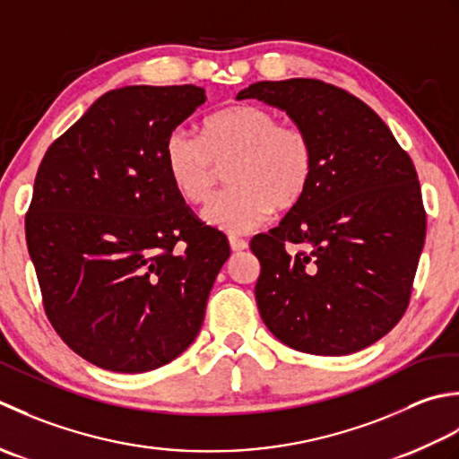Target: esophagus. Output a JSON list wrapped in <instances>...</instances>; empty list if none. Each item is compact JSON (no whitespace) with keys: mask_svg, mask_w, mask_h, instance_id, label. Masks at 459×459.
<instances>
[{"mask_svg":"<svg viewBox=\"0 0 459 459\" xmlns=\"http://www.w3.org/2000/svg\"><path fill=\"white\" fill-rule=\"evenodd\" d=\"M230 247H231V251H243V249H247V241L243 238L230 236Z\"/></svg>","mask_w":459,"mask_h":459,"instance_id":"obj_1","label":"esophagus"}]
</instances>
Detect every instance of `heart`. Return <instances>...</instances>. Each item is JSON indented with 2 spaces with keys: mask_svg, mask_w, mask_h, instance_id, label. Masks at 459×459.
Here are the masks:
<instances>
[{
  "mask_svg": "<svg viewBox=\"0 0 459 459\" xmlns=\"http://www.w3.org/2000/svg\"><path fill=\"white\" fill-rule=\"evenodd\" d=\"M226 169L231 186L210 202L204 218L226 231L259 226L271 210H289L303 198L315 170V148L307 130L279 123L259 105H231L204 118L200 138L176 128L166 138L164 166L174 192L204 204Z\"/></svg>",
  "mask_w": 459,
  "mask_h": 459,
  "instance_id": "1",
  "label": "heart"
}]
</instances>
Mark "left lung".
<instances>
[{
    "label": "left lung",
    "mask_w": 459,
    "mask_h": 459,
    "mask_svg": "<svg viewBox=\"0 0 459 459\" xmlns=\"http://www.w3.org/2000/svg\"><path fill=\"white\" fill-rule=\"evenodd\" d=\"M238 99L283 108L315 148L303 198L249 243L261 319L301 352L367 349L406 313L424 247L412 158L367 102L331 82L259 81Z\"/></svg>",
    "instance_id": "1"
}]
</instances>
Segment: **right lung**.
I'll return each mask as SVG.
<instances>
[{
	"label": "right lung",
	"instance_id": "1",
	"mask_svg": "<svg viewBox=\"0 0 459 459\" xmlns=\"http://www.w3.org/2000/svg\"><path fill=\"white\" fill-rule=\"evenodd\" d=\"M204 102L194 85L108 91L37 170L25 239L45 315L105 370H154L188 349L230 257L164 166L168 134Z\"/></svg>",
	"mask_w": 459,
	"mask_h": 459
}]
</instances>
